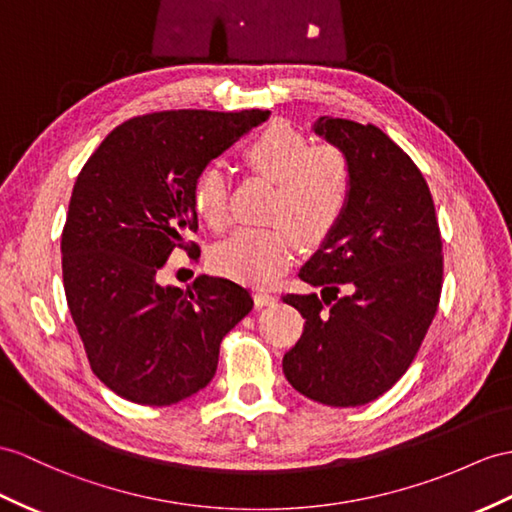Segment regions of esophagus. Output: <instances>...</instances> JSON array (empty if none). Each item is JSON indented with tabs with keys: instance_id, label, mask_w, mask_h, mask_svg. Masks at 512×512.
Segmentation results:
<instances>
[{
	"instance_id": "34e87169",
	"label": "esophagus",
	"mask_w": 512,
	"mask_h": 512,
	"mask_svg": "<svg viewBox=\"0 0 512 512\" xmlns=\"http://www.w3.org/2000/svg\"><path fill=\"white\" fill-rule=\"evenodd\" d=\"M276 299H278L276 295L265 291V289H258V291L254 293V302H256V306H260V308H263V306H273V304H276Z\"/></svg>"
}]
</instances>
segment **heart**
Returning <instances> with one entry per match:
<instances>
[{
    "mask_svg": "<svg viewBox=\"0 0 512 512\" xmlns=\"http://www.w3.org/2000/svg\"><path fill=\"white\" fill-rule=\"evenodd\" d=\"M243 162L273 184L260 228H236L210 254L221 276L267 284L291 265L297 235L317 245L341 221L352 189L350 162L330 145L310 147L306 136L286 123H271L243 147ZM193 210L208 226L226 217V176L219 162H206L191 186Z\"/></svg>",
    "mask_w": 512,
    "mask_h": 512,
    "instance_id": "b5f03b06",
    "label": "heart"
}]
</instances>
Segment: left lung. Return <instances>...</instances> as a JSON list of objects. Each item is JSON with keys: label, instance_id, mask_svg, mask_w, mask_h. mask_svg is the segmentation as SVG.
<instances>
[{"label": "left lung", "instance_id": "8db88e82", "mask_svg": "<svg viewBox=\"0 0 512 512\" xmlns=\"http://www.w3.org/2000/svg\"><path fill=\"white\" fill-rule=\"evenodd\" d=\"M313 130L350 162L352 189L341 221L299 269L321 295L282 297L306 319L282 369L308 400L363 406L404 376L436 315L441 234L421 171L380 128L319 117Z\"/></svg>", "mask_w": 512, "mask_h": 512}]
</instances>
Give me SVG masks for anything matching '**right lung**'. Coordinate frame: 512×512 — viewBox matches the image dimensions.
Returning a JSON list of instances; mask_svg holds the SVG:
<instances>
[{
    "label": "right lung",
    "instance_id": "right-lung-1",
    "mask_svg": "<svg viewBox=\"0 0 512 512\" xmlns=\"http://www.w3.org/2000/svg\"><path fill=\"white\" fill-rule=\"evenodd\" d=\"M267 117L152 112L112 130L82 167L60 241L62 282L93 373L123 400L171 406L202 391L223 336L252 310L232 280L199 276L182 291L162 286L160 269L197 230V171Z\"/></svg>",
    "mask_w": 512,
    "mask_h": 512
}]
</instances>
